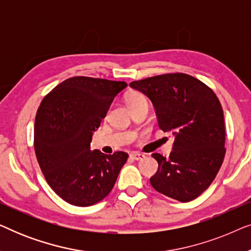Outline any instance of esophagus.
<instances>
[{
  "mask_svg": "<svg viewBox=\"0 0 251 251\" xmlns=\"http://www.w3.org/2000/svg\"><path fill=\"white\" fill-rule=\"evenodd\" d=\"M132 157L133 160H136V161H140V160H143V159H145V155H144V154H142V153H131V155H130Z\"/></svg>",
  "mask_w": 251,
  "mask_h": 251,
  "instance_id": "34e87169",
  "label": "esophagus"
}]
</instances>
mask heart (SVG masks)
<instances>
[{"label":"heart","instance_id":"1","mask_svg":"<svg viewBox=\"0 0 251 251\" xmlns=\"http://www.w3.org/2000/svg\"><path fill=\"white\" fill-rule=\"evenodd\" d=\"M126 102H128L129 107H132V106H135L137 104H142V102H147V99L145 96L143 94H140V92H137V91H132L128 94L126 96Z\"/></svg>","mask_w":251,"mask_h":251}]
</instances>
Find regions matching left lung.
<instances>
[{"label": "left lung", "mask_w": 251, "mask_h": 251, "mask_svg": "<svg viewBox=\"0 0 251 251\" xmlns=\"http://www.w3.org/2000/svg\"><path fill=\"white\" fill-rule=\"evenodd\" d=\"M155 108L160 129L173 132V152L159 163L151 184L180 202L198 198L210 186L225 155L224 113L217 96L203 82L183 73L164 74L130 83Z\"/></svg>", "instance_id": "8db88e82"}]
</instances>
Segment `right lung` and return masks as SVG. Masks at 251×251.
Segmentation results:
<instances>
[{
    "mask_svg": "<svg viewBox=\"0 0 251 251\" xmlns=\"http://www.w3.org/2000/svg\"><path fill=\"white\" fill-rule=\"evenodd\" d=\"M123 81L71 77L41 102L34 126V149L48 184L68 203L89 207L108 195L128 154L91 151L94 132Z\"/></svg>",
    "mask_w": 251,
    "mask_h": 251,
    "instance_id": "1",
    "label": "right lung"
}]
</instances>
